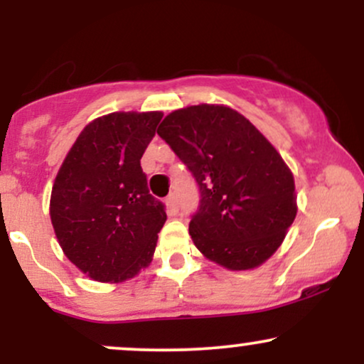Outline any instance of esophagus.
<instances>
[{"label": "esophagus", "mask_w": 364, "mask_h": 364, "mask_svg": "<svg viewBox=\"0 0 364 364\" xmlns=\"http://www.w3.org/2000/svg\"><path fill=\"white\" fill-rule=\"evenodd\" d=\"M166 202H168L169 210L173 212V214H176V212H178V198H176V195L171 193V195L168 196V200H166Z\"/></svg>", "instance_id": "esophagus-1"}]
</instances>
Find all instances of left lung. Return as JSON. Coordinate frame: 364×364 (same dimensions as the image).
Instances as JSON below:
<instances>
[{"mask_svg":"<svg viewBox=\"0 0 364 364\" xmlns=\"http://www.w3.org/2000/svg\"><path fill=\"white\" fill-rule=\"evenodd\" d=\"M157 135L198 185L196 248L229 270L272 257L298 212L294 178L272 144L243 114L214 104L173 111Z\"/></svg>","mask_w":364,"mask_h":364,"instance_id":"1","label":"left lung"}]
</instances>
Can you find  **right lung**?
Here are the masks:
<instances>
[{"instance_id":"1","label":"right lung","mask_w":364,"mask_h":364,"mask_svg":"<svg viewBox=\"0 0 364 364\" xmlns=\"http://www.w3.org/2000/svg\"><path fill=\"white\" fill-rule=\"evenodd\" d=\"M162 112H111L83 128L54 179L51 223L68 260L99 282L147 267L166 223L140 159Z\"/></svg>"}]
</instances>
